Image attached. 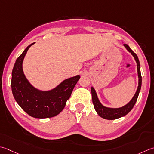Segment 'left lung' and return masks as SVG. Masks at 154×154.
Returning a JSON list of instances; mask_svg holds the SVG:
<instances>
[{"label":"left lung","instance_id":"obj_1","mask_svg":"<svg viewBox=\"0 0 154 154\" xmlns=\"http://www.w3.org/2000/svg\"><path fill=\"white\" fill-rule=\"evenodd\" d=\"M123 45H124V47L126 48V49H127L129 53H131V55L134 56L135 61L137 63V74H138V78H139V81H138L139 82H138V87L137 89V91L135 92L133 98L131 99V100L129 101L128 104L124 105V106L119 108H110V107H105L101 103V102L99 101V99L97 97V93H96L95 89L93 88V87H91V95H92V101H93V105H94V108L98 115L103 119L113 120V119L120 118V117L127 115L129 111L133 109L135 103H136L138 95H139V93L141 89V71H140V61L139 59H138V57L136 54H135L134 51L130 49V47H129L127 44H123Z\"/></svg>","mask_w":154,"mask_h":154}]
</instances>
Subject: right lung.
<instances>
[{"label":"right lung","mask_w":154,"mask_h":154,"mask_svg":"<svg viewBox=\"0 0 154 154\" xmlns=\"http://www.w3.org/2000/svg\"><path fill=\"white\" fill-rule=\"evenodd\" d=\"M33 44L26 48L14 63L12 71V92L17 103L29 116L38 119L52 117L64 109L80 76L77 75L65 79L49 91L36 89L26 79L23 70L24 58Z\"/></svg>","instance_id":"obj_1"}]
</instances>
